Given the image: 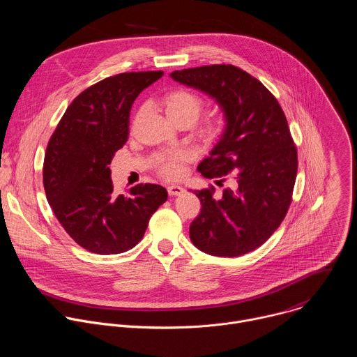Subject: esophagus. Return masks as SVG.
<instances>
[{"mask_svg": "<svg viewBox=\"0 0 357 357\" xmlns=\"http://www.w3.org/2000/svg\"><path fill=\"white\" fill-rule=\"evenodd\" d=\"M183 188L182 186H179V185H169L168 186V193L171 195V196H179L181 193H183Z\"/></svg>", "mask_w": 357, "mask_h": 357, "instance_id": "1", "label": "esophagus"}]
</instances>
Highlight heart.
Segmentation results:
<instances>
[{
	"instance_id": "b5f03b06",
	"label": "heart",
	"mask_w": 357,
	"mask_h": 357,
	"mask_svg": "<svg viewBox=\"0 0 357 357\" xmlns=\"http://www.w3.org/2000/svg\"><path fill=\"white\" fill-rule=\"evenodd\" d=\"M162 106L168 119L175 123L179 120H189L195 123L202 112V100L192 91L185 89H176L168 91L162 97ZM222 124L219 120H211L202 128V135L208 141H213L220 134ZM182 158L181 152H172V154L164 155L158 161V169L162 175L174 178L179 174V160Z\"/></svg>"
}]
</instances>
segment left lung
Listing matches in <instances>:
<instances>
[{"mask_svg": "<svg viewBox=\"0 0 357 357\" xmlns=\"http://www.w3.org/2000/svg\"><path fill=\"white\" fill-rule=\"evenodd\" d=\"M212 97L225 130L197 165L208 179L230 186L195 190L202 203L189 227L192 243L218 257H237L264 244L291 205L298 158L288 121L277 98L256 77L233 65H212L169 75Z\"/></svg>", "mask_w": 357, "mask_h": 357, "instance_id": "1", "label": "left lung"}]
</instances>
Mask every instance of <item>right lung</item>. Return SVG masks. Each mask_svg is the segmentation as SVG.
<instances>
[{"label":"right lung","mask_w":357,"mask_h":357,"mask_svg":"<svg viewBox=\"0 0 357 357\" xmlns=\"http://www.w3.org/2000/svg\"><path fill=\"white\" fill-rule=\"evenodd\" d=\"M164 72L120 73L82 91L49 139L43 161L46 199L66 233L96 254H119L142 238L168 199L161 185L139 183L113 193L110 164L128 138L138 94Z\"/></svg>","instance_id":"right-lung-1"}]
</instances>
